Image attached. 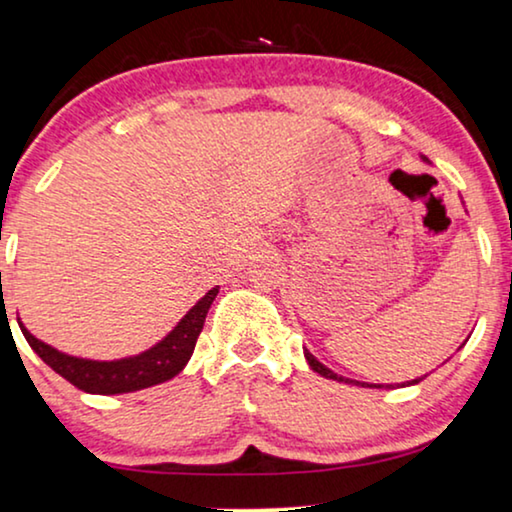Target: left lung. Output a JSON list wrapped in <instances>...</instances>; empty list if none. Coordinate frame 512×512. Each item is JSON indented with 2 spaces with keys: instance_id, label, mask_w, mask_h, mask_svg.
<instances>
[{
  "instance_id": "left-lung-1",
  "label": "left lung",
  "mask_w": 512,
  "mask_h": 512,
  "mask_svg": "<svg viewBox=\"0 0 512 512\" xmlns=\"http://www.w3.org/2000/svg\"><path fill=\"white\" fill-rule=\"evenodd\" d=\"M424 161H428L426 156H424ZM304 358H306V363L311 365V370L313 372H318L320 377H325V379H332V381H344V384H356V386H363V388H393V386H412V384H419L421 379L426 377H419V379H412V381H405V384H365V381H353V379H346V377H342V374H337V372H332L330 367H325L323 363H320V360L313 356V353L309 351V349H304Z\"/></svg>"
}]
</instances>
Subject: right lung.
I'll use <instances>...</instances> for the list:
<instances>
[{
	"mask_svg": "<svg viewBox=\"0 0 512 512\" xmlns=\"http://www.w3.org/2000/svg\"><path fill=\"white\" fill-rule=\"evenodd\" d=\"M217 292H220L217 285L213 290H208L161 342L149 346L147 351L138 353V356H126L119 360H91L70 356V353L53 349L51 344L34 337L20 323V318L18 325L27 339V344L32 346V351L53 372H58L60 377H65L70 384L81 388V391L98 395L133 393L140 391V388L163 384V381L173 379L175 374L185 370V365L194 353L196 339H199L203 330V323H206V313L210 304H213V299L217 297Z\"/></svg>",
	"mask_w": 512,
	"mask_h": 512,
	"instance_id": "add662e5",
	"label": "right lung"
}]
</instances>
